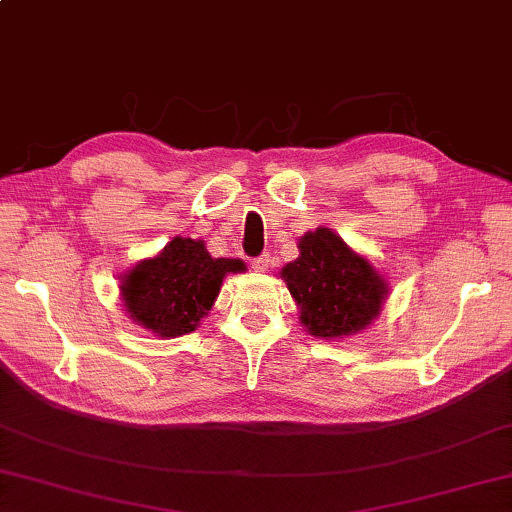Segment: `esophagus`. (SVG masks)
<instances>
[{"label": "esophagus", "mask_w": 512, "mask_h": 512, "mask_svg": "<svg viewBox=\"0 0 512 512\" xmlns=\"http://www.w3.org/2000/svg\"><path fill=\"white\" fill-rule=\"evenodd\" d=\"M249 265H252L254 272H267V269H269V256L267 254L256 256V258L249 260Z\"/></svg>", "instance_id": "esophagus-1"}]
</instances>
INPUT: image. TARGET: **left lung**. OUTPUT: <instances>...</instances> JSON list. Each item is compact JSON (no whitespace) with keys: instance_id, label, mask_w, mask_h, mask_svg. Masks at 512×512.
<instances>
[{"instance_id":"left-lung-1","label":"left lung","mask_w":512,"mask_h":512,"mask_svg":"<svg viewBox=\"0 0 512 512\" xmlns=\"http://www.w3.org/2000/svg\"><path fill=\"white\" fill-rule=\"evenodd\" d=\"M294 263L281 269L305 330L318 339H345L368 327L388 298V283L332 229L318 227L298 240Z\"/></svg>"}]
</instances>
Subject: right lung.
I'll return each instance as SVG.
<instances>
[{
    "label": "right lung",
    "mask_w": 512,
    "mask_h": 512,
    "mask_svg": "<svg viewBox=\"0 0 512 512\" xmlns=\"http://www.w3.org/2000/svg\"><path fill=\"white\" fill-rule=\"evenodd\" d=\"M245 272L238 258H211L202 240L176 236L156 258L122 276L129 316L162 339L194 332L209 314L227 274Z\"/></svg>",
    "instance_id": "1"
}]
</instances>
